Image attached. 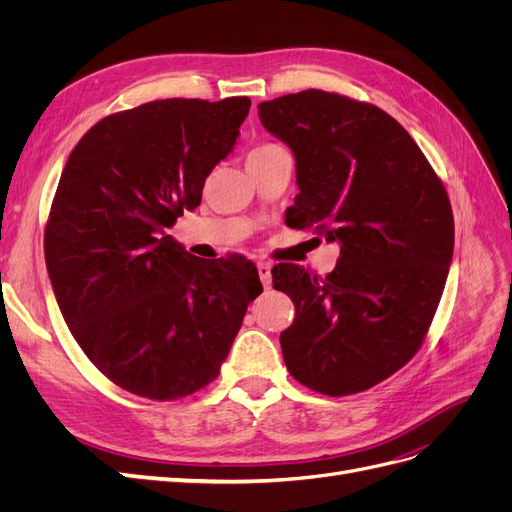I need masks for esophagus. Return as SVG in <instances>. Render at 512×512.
I'll list each match as a JSON object with an SVG mask.
<instances>
[{
	"instance_id": "obj_1",
	"label": "esophagus",
	"mask_w": 512,
	"mask_h": 512,
	"mask_svg": "<svg viewBox=\"0 0 512 512\" xmlns=\"http://www.w3.org/2000/svg\"><path fill=\"white\" fill-rule=\"evenodd\" d=\"M256 269H258V275H260V282H262V286H265V288L269 290V288H271V284H273L271 265H269V262H265V260H260V262H256Z\"/></svg>"
}]
</instances>
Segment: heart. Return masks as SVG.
Here are the masks:
<instances>
[{"label":"heart","instance_id":"1","mask_svg":"<svg viewBox=\"0 0 512 512\" xmlns=\"http://www.w3.org/2000/svg\"><path fill=\"white\" fill-rule=\"evenodd\" d=\"M273 149H280V147H277V145H262V147L252 151V156H256V153H267V151H273Z\"/></svg>","mask_w":512,"mask_h":512}]
</instances>
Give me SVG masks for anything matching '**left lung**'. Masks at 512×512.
<instances>
[{"instance_id":"8db88e82","label":"left lung","mask_w":512,"mask_h":512,"mask_svg":"<svg viewBox=\"0 0 512 512\" xmlns=\"http://www.w3.org/2000/svg\"><path fill=\"white\" fill-rule=\"evenodd\" d=\"M297 162L292 228L339 243L335 269L273 267L294 303L280 335L290 376L342 397L393 376L421 348L453 260L455 222L423 151L382 108L307 89L258 104Z\"/></svg>"}]
</instances>
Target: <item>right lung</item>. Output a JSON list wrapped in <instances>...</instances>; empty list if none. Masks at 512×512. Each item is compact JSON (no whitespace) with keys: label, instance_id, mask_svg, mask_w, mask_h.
I'll return each mask as SVG.
<instances>
[{"label":"right lung","instance_id":"right-lung-1","mask_svg":"<svg viewBox=\"0 0 512 512\" xmlns=\"http://www.w3.org/2000/svg\"><path fill=\"white\" fill-rule=\"evenodd\" d=\"M250 98H170L98 121L61 173L44 258L72 337L121 389L170 401L220 374L247 305L252 262L203 260L166 235L235 149Z\"/></svg>","mask_w":512,"mask_h":512}]
</instances>
